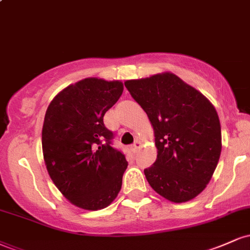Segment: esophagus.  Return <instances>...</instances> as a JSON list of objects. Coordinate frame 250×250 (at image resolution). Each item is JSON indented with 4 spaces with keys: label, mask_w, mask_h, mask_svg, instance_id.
Segmentation results:
<instances>
[{
    "label": "esophagus",
    "mask_w": 250,
    "mask_h": 250,
    "mask_svg": "<svg viewBox=\"0 0 250 250\" xmlns=\"http://www.w3.org/2000/svg\"><path fill=\"white\" fill-rule=\"evenodd\" d=\"M141 146H142L141 142H140L139 140H136V141H135V143L133 145V147H131V148H133L134 151H137L140 148H141Z\"/></svg>",
    "instance_id": "obj_1"
}]
</instances>
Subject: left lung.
I'll return each instance as SVG.
<instances>
[{
  "instance_id": "8db88e82",
  "label": "left lung",
  "mask_w": 250,
  "mask_h": 250,
  "mask_svg": "<svg viewBox=\"0 0 250 250\" xmlns=\"http://www.w3.org/2000/svg\"><path fill=\"white\" fill-rule=\"evenodd\" d=\"M155 130L157 159L145 169L150 187L171 202L199 195L221 155V125L214 105L171 73L125 82Z\"/></svg>"
}]
</instances>
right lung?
I'll return each mask as SVG.
<instances>
[{
  "instance_id": "add662e5",
  "label": "right lung",
  "mask_w": 250,
  "mask_h": 250,
  "mask_svg": "<svg viewBox=\"0 0 250 250\" xmlns=\"http://www.w3.org/2000/svg\"><path fill=\"white\" fill-rule=\"evenodd\" d=\"M120 81L84 79L68 85L50 102L42 129L49 176L73 205L105 208L116 199L128 162L113 146L114 133L103 116L120 99Z\"/></svg>"
}]
</instances>
